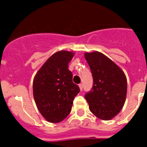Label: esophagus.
Instances as JSON below:
<instances>
[{
	"label": "esophagus",
	"mask_w": 147,
	"mask_h": 147,
	"mask_svg": "<svg viewBox=\"0 0 147 147\" xmlns=\"http://www.w3.org/2000/svg\"><path fill=\"white\" fill-rule=\"evenodd\" d=\"M79 87H80V90H82V89H83L82 83H80V85H79Z\"/></svg>",
	"instance_id": "1"
}]
</instances>
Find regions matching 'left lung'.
Listing matches in <instances>:
<instances>
[{"mask_svg":"<svg viewBox=\"0 0 147 147\" xmlns=\"http://www.w3.org/2000/svg\"><path fill=\"white\" fill-rule=\"evenodd\" d=\"M93 79L91 90L85 95L90 112L102 120L119 114L127 96V82L124 71L102 53H85Z\"/></svg>","mask_w":147,"mask_h":147,"instance_id":"8db88e82","label":"left lung"}]
</instances>
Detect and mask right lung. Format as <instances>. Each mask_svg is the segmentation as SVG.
<instances>
[{
  "mask_svg": "<svg viewBox=\"0 0 147 147\" xmlns=\"http://www.w3.org/2000/svg\"><path fill=\"white\" fill-rule=\"evenodd\" d=\"M74 53L60 51L51 56L40 67L33 81L35 103L41 115L51 123L64 120L71 111L75 96L80 93L73 82L68 63Z\"/></svg>",
  "mask_w": 147,
  "mask_h": 147,
  "instance_id": "obj_1",
  "label": "right lung"
}]
</instances>
